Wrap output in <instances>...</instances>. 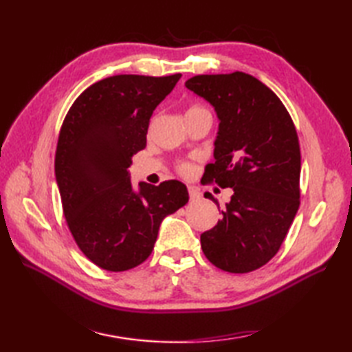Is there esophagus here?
<instances>
[{
    "label": "esophagus",
    "instance_id": "esophagus-1",
    "mask_svg": "<svg viewBox=\"0 0 352 352\" xmlns=\"http://www.w3.org/2000/svg\"><path fill=\"white\" fill-rule=\"evenodd\" d=\"M188 192H189V198L190 199H198L201 197V193L197 188H193V186H189L188 188Z\"/></svg>",
    "mask_w": 352,
    "mask_h": 352
}]
</instances>
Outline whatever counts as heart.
<instances>
[{"label":"heart","instance_id":"1","mask_svg":"<svg viewBox=\"0 0 352 352\" xmlns=\"http://www.w3.org/2000/svg\"><path fill=\"white\" fill-rule=\"evenodd\" d=\"M198 109H203V107L192 106V107L188 109V111H189V110H198ZM178 170H180V172H186V170H188V164H186V163H180V164H178Z\"/></svg>","mask_w":352,"mask_h":352}]
</instances>
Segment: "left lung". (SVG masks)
Masks as SVG:
<instances>
[{"mask_svg":"<svg viewBox=\"0 0 352 352\" xmlns=\"http://www.w3.org/2000/svg\"><path fill=\"white\" fill-rule=\"evenodd\" d=\"M186 87L210 102L221 121L214 163L203 180L234 192L222 219L201 234V248L222 271H256L278 252L300 208L295 124L278 96L250 74L195 76ZM206 198L219 207L210 193Z\"/></svg>","mask_w":352,"mask_h":352,"instance_id":"left-lung-1","label":"left lung"}]
</instances>
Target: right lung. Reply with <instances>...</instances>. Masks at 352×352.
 Here are the masks:
<instances>
[{
  "label": "right lung",
  "instance_id": "obj_1",
  "mask_svg": "<svg viewBox=\"0 0 352 352\" xmlns=\"http://www.w3.org/2000/svg\"><path fill=\"white\" fill-rule=\"evenodd\" d=\"M182 74H122L96 81L74 101L56 149V178L68 228L85 256L122 272L151 256L160 222L188 203L177 180L131 188V157L146 146L149 118Z\"/></svg>",
  "mask_w": 352,
  "mask_h": 352
}]
</instances>
